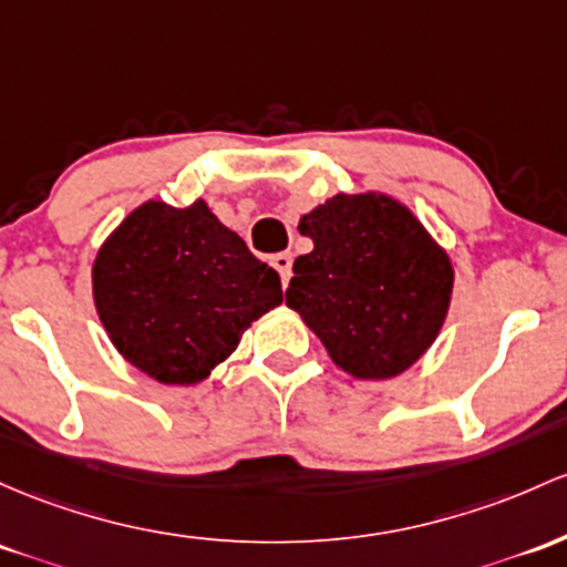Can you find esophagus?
Listing matches in <instances>:
<instances>
[{"instance_id": "obj_1", "label": "esophagus", "mask_w": 567, "mask_h": 567, "mask_svg": "<svg viewBox=\"0 0 567 567\" xmlns=\"http://www.w3.org/2000/svg\"><path fill=\"white\" fill-rule=\"evenodd\" d=\"M271 266L279 271V279H282V285H288L290 282V269H293V255H290V252L271 255Z\"/></svg>"}]
</instances>
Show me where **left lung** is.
<instances>
[{
	"label": "left lung",
	"instance_id": "obj_1",
	"mask_svg": "<svg viewBox=\"0 0 567 567\" xmlns=\"http://www.w3.org/2000/svg\"><path fill=\"white\" fill-rule=\"evenodd\" d=\"M315 250L298 255L285 303L358 379L406 371L444 326L450 258L422 223L382 193L328 198L301 217Z\"/></svg>",
	"mask_w": 567,
	"mask_h": 567
}]
</instances>
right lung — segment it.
I'll use <instances>...</instances> for the list:
<instances>
[{"mask_svg": "<svg viewBox=\"0 0 567 567\" xmlns=\"http://www.w3.org/2000/svg\"><path fill=\"white\" fill-rule=\"evenodd\" d=\"M93 301L117 352L164 384H196L282 303L279 274L207 204L136 207L93 264Z\"/></svg>", "mask_w": 567, "mask_h": 567, "instance_id": "1", "label": "right lung"}]
</instances>
